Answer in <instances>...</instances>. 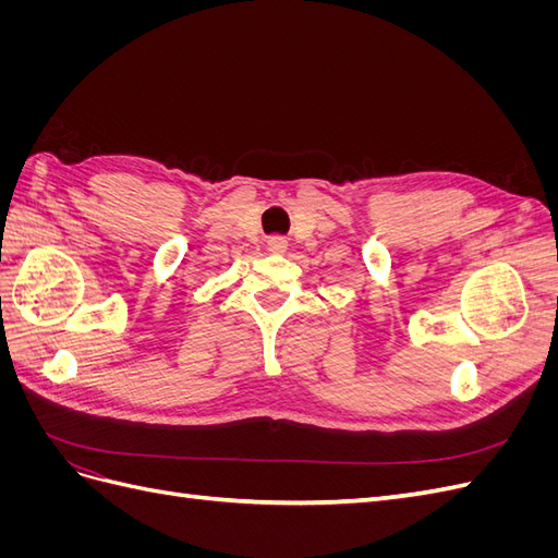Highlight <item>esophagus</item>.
<instances>
[{"instance_id": "1", "label": "esophagus", "mask_w": 558, "mask_h": 558, "mask_svg": "<svg viewBox=\"0 0 558 558\" xmlns=\"http://www.w3.org/2000/svg\"><path fill=\"white\" fill-rule=\"evenodd\" d=\"M286 246H289V242H286V238H279V234H277V238L267 240V248L275 251V253H283Z\"/></svg>"}]
</instances>
